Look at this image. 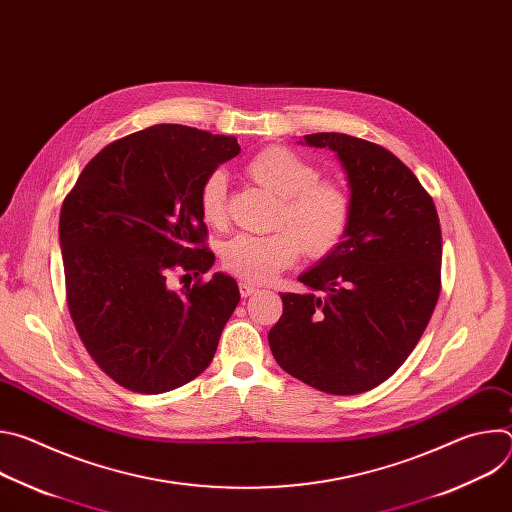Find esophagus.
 Returning a JSON list of instances; mask_svg holds the SVG:
<instances>
[{
	"label": "esophagus",
	"mask_w": 512,
	"mask_h": 512,
	"mask_svg": "<svg viewBox=\"0 0 512 512\" xmlns=\"http://www.w3.org/2000/svg\"><path fill=\"white\" fill-rule=\"evenodd\" d=\"M239 291H241V296L243 298H249V296H253V294H257V287L255 285H251V283H245V281H241L239 283Z\"/></svg>",
	"instance_id": "34e87169"
}]
</instances>
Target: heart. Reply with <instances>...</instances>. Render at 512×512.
<instances>
[{
    "instance_id": "obj_1",
    "label": "heart",
    "mask_w": 512,
    "mask_h": 512,
    "mask_svg": "<svg viewBox=\"0 0 512 512\" xmlns=\"http://www.w3.org/2000/svg\"><path fill=\"white\" fill-rule=\"evenodd\" d=\"M245 174L279 198L271 235H239L223 247V267L253 283H265L294 265L304 251L312 259L330 255L346 237L352 221L348 192L320 180L318 168L283 145L257 152ZM200 214L210 225L227 218V174L212 170L198 190Z\"/></svg>"
}]
</instances>
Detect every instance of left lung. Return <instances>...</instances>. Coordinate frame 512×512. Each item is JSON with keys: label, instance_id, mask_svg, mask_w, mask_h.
<instances>
[{"label": "left lung", "instance_id": "obj_1", "mask_svg": "<svg viewBox=\"0 0 512 512\" xmlns=\"http://www.w3.org/2000/svg\"><path fill=\"white\" fill-rule=\"evenodd\" d=\"M302 143V141H300ZM340 160L352 202L344 241L281 294L269 330L279 367L330 395L387 381L419 342L442 289V229L415 174L389 150L346 133L304 135Z\"/></svg>", "mask_w": 512, "mask_h": 512}]
</instances>
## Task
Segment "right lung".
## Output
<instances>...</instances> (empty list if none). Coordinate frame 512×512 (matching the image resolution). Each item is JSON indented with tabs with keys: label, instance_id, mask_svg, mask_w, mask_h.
Listing matches in <instances>:
<instances>
[{
	"label": "right lung",
	"instance_id": "add662e5",
	"mask_svg": "<svg viewBox=\"0 0 512 512\" xmlns=\"http://www.w3.org/2000/svg\"><path fill=\"white\" fill-rule=\"evenodd\" d=\"M241 152L231 135L162 123L103 148L60 210L66 302L77 332L117 385L158 395L196 379L235 312L225 273L168 287L176 267L206 273L202 180Z\"/></svg>",
	"mask_w": 512,
	"mask_h": 512
}]
</instances>
